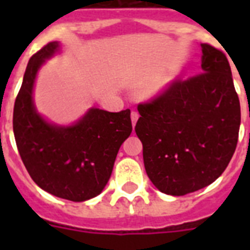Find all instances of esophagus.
Wrapping results in <instances>:
<instances>
[{
    "label": "esophagus",
    "instance_id": "1",
    "mask_svg": "<svg viewBox=\"0 0 250 250\" xmlns=\"http://www.w3.org/2000/svg\"><path fill=\"white\" fill-rule=\"evenodd\" d=\"M137 119H139V113H137V111H132V113H131V121H132L133 127L136 125Z\"/></svg>",
    "mask_w": 250,
    "mask_h": 250
}]
</instances>
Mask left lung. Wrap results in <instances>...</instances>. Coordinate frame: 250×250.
Returning <instances> with one entry per match:
<instances>
[{
    "label": "left lung",
    "instance_id": "1",
    "mask_svg": "<svg viewBox=\"0 0 250 250\" xmlns=\"http://www.w3.org/2000/svg\"><path fill=\"white\" fill-rule=\"evenodd\" d=\"M202 72L175 80L139 104L135 131L157 189L184 196L215 182L229 166L240 128V101L223 52L201 44Z\"/></svg>",
    "mask_w": 250,
    "mask_h": 250
}]
</instances>
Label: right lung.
Returning <instances> with one entry per match:
<instances>
[{"label": "right lung", "instance_id": "1", "mask_svg": "<svg viewBox=\"0 0 250 250\" xmlns=\"http://www.w3.org/2000/svg\"><path fill=\"white\" fill-rule=\"evenodd\" d=\"M60 52L53 41L33 54L25 68L13 115L18 150L31 178L57 197L82 202L109 182L118 150L132 132L131 111L92 107L71 125L49 123L33 104V85L45 61Z\"/></svg>", "mask_w": 250, "mask_h": 250}]
</instances>
